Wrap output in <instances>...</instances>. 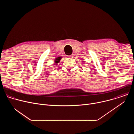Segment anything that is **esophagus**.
<instances>
[{"mask_svg": "<svg viewBox=\"0 0 134 134\" xmlns=\"http://www.w3.org/2000/svg\"><path fill=\"white\" fill-rule=\"evenodd\" d=\"M72 57H73L72 55H68L67 57H68V58H72Z\"/></svg>", "mask_w": 134, "mask_h": 134, "instance_id": "esophagus-1", "label": "esophagus"}]
</instances>
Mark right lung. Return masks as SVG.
I'll return each mask as SVG.
<instances>
[{
  "label": "right lung",
  "mask_w": 134,
  "mask_h": 134,
  "mask_svg": "<svg viewBox=\"0 0 134 134\" xmlns=\"http://www.w3.org/2000/svg\"><path fill=\"white\" fill-rule=\"evenodd\" d=\"M61 58H62L61 57H58V58H57L55 59V64L58 63L60 62V60L61 59Z\"/></svg>",
  "instance_id": "1"
}]
</instances>
